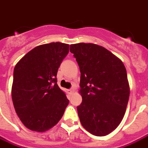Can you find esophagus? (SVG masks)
I'll return each instance as SVG.
<instances>
[{"instance_id": "1", "label": "esophagus", "mask_w": 148, "mask_h": 148, "mask_svg": "<svg viewBox=\"0 0 148 148\" xmlns=\"http://www.w3.org/2000/svg\"><path fill=\"white\" fill-rule=\"evenodd\" d=\"M68 93H69V94H72V93H74V89L71 88V89H69V90H68Z\"/></svg>"}]
</instances>
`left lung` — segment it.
Listing matches in <instances>:
<instances>
[{
	"label": "left lung",
	"mask_w": 148,
	"mask_h": 148,
	"mask_svg": "<svg viewBox=\"0 0 148 148\" xmlns=\"http://www.w3.org/2000/svg\"><path fill=\"white\" fill-rule=\"evenodd\" d=\"M80 71L82 103L77 107L83 127L96 136L117 128L125 113L130 89L124 64L115 55L93 43L71 45Z\"/></svg>",
	"instance_id": "left-lung-1"
}]
</instances>
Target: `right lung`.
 Returning a JSON list of instances; mask_svg holds the SVG:
<instances>
[{"mask_svg":"<svg viewBox=\"0 0 148 148\" xmlns=\"http://www.w3.org/2000/svg\"><path fill=\"white\" fill-rule=\"evenodd\" d=\"M69 52V45L51 42L36 46L16 64L12 100L23 124L43 132L59 122L69 103L57 84L60 64Z\"/></svg>","mask_w":148,"mask_h":148,"instance_id":"right-lung-1","label":"right lung"}]
</instances>
